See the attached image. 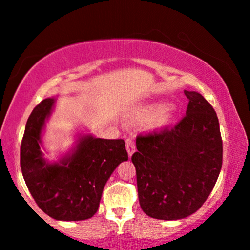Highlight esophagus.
I'll return each mask as SVG.
<instances>
[{
  "label": "esophagus",
  "instance_id": "34e87169",
  "mask_svg": "<svg viewBox=\"0 0 250 250\" xmlns=\"http://www.w3.org/2000/svg\"><path fill=\"white\" fill-rule=\"evenodd\" d=\"M125 148H127V152L129 156H131L134 154L136 151V146H135V142L132 141L131 138H127L125 139Z\"/></svg>",
  "mask_w": 250,
  "mask_h": 250
}]
</instances>
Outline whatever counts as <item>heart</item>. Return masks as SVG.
Instances as JSON below:
<instances>
[{
    "label": "heart",
    "mask_w": 250,
    "mask_h": 250,
    "mask_svg": "<svg viewBox=\"0 0 250 250\" xmlns=\"http://www.w3.org/2000/svg\"><path fill=\"white\" fill-rule=\"evenodd\" d=\"M168 108L167 104H152L145 106L131 115V120H147L152 118H156L161 113H164Z\"/></svg>",
    "instance_id": "b5f03b06"
}]
</instances>
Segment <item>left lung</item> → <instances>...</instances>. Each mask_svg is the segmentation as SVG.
Here are the masks:
<instances>
[{
  "label": "left lung",
  "mask_w": 250,
  "mask_h": 250,
  "mask_svg": "<svg viewBox=\"0 0 250 250\" xmlns=\"http://www.w3.org/2000/svg\"><path fill=\"white\" fill-rule=\"evenodd\" d=\"M186 115L174 128L139 135L136 168L139 205L152 218L175 221L195 212L210 194L223 162L217 114L197 91L184 90Z\"/></svg>",
  "instance_id": "1"
}]
</instances>
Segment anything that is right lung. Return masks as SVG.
Segmentation results:
<instances>
[{"instance_id": "right-lung-1", "label": "right lung", "mask_w": 250, "mask_h": 250, "mask_svg": "<svg viewBox=\"0 0 250 250\" xmlns=\"http://www.w3.org/2000/svg\"><path fill=\"white\" fill-rule=\"evenodd\" d=\"M55 98L42 101L29 115L21 146L25 183L40 208L57 221H83L98 210L109 176L128 160L123 139L80 135L74 147L50 162L41 151L42 131Z\"/></svg>"}]
</instances>
